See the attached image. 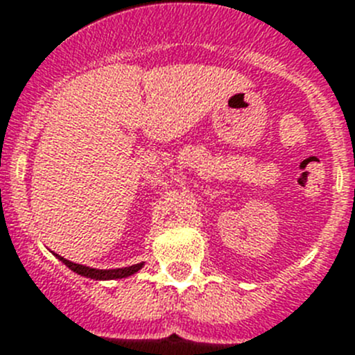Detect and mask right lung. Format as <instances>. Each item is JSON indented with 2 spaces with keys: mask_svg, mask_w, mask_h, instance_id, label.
Returning a JSON list of instances; mask_svg holds the SVG:
<instances>
[{
  "mask_svg": "<svg viewBox=\"0 0 355 355\" xmlns=\"http://www.w3.org/2000/svg\"><path fill=\"white\" fill-rule=\"evenodd\" d=\"M59 261L66 264L69 270H73L75 273L82 275V277H87L92 278V280H115V278H125V277H131V275L137 273L138 270L144 268V263L140 264H132V266H125V268H117V270H96V268H89L84 266V264H77V263H71V261L64 259V257L58 256L54 254Z\"/></svg>",
  "mask_w": 355,
  "mask_h": 355,
  "instance_id": "1",
  "label": "right lung"
}]
</instances>
